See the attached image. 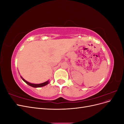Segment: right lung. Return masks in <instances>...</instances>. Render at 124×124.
I'll return each instance as SVG.
<instances>
[{
  "instance_id": "add662e5",
  "label": "right lung",
  "mask_w": 124,
  "mask_h": 124,
  "mask_svg": "<svg viewBox=\"0 0 124 124\" xmlns=\"http://www.w3.org/2000/svg\"><path fill=\"white\" fill-rule=\"evenodd\" d=\"M21 78H22V80H23L26 84H27L28 85L31 86V87H36V88H37V87H43V86H46V85L47 84H48V83H49V81H46V82H44V83H41V84H32V83H29V82H27V81H26V80H25L24 79V78H22L21 76Z\"/></svg>"
}]
</instances>
